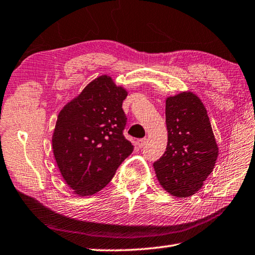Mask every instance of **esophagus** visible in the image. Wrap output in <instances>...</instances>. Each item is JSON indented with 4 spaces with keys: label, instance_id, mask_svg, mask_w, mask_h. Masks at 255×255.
Segmentation results:
<instances>
[{
    "label": "esophagus",
    "instance_id": "1",
    "mask_svg": "<svg viewBox=\"0 0 255 255\" xmlns=\"http://www.w3.org/2000/svg\"><path fill=\"white\" fill-rule=\"evenodd\" d=\"M146 143H147V138L146 137L140 138V140L136 141V144H137L138 147H143L144 145H146Z\"/></svg>",
    "mask_w": 255,
    "mask_h": 255
}]
</instances>
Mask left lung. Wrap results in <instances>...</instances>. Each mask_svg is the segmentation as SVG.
Returning a JSON list of instances; mask_svg holds the SVG:
<instances>
[{
  "label": "left lung",
  "instance_id": "obj_1",
  "mask_svg": "<svg viewBox=\"0 0 255 255\" xmlns=\"http://www.w3.org/2000/svg\"><path fill=\"white\" fill-rule=\"evenodd\" d=\"M165 122L167 145L153 165L163 189L187 198L213 171L219 148L204 105L193 93L166 99Z\"/></svg>",
  "mask_w": 255,
  "mask_h": 255
}]
</instances>
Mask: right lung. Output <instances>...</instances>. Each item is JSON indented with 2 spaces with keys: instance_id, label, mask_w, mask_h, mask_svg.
I'll list each match as a JSON object with an SVG mask.
<instances>
[{
  "instance_id": "1",
  "label": "right lung",
  "mask_w": 255,
  "mask_h": 255,
  "mask_svg": "<svg viewBox=\"0 0 255 255\" xmlns=\"http://www.w3.org/2000/svg\"><path fill=\"white\" fill-rule=\"evenodd\" d=\"M128 92L108 75L92 81L62 109L52 137L60 172L76 194L93 195L112 180L133 152L123 135Z\"/></svg>"
}]
</instances>
